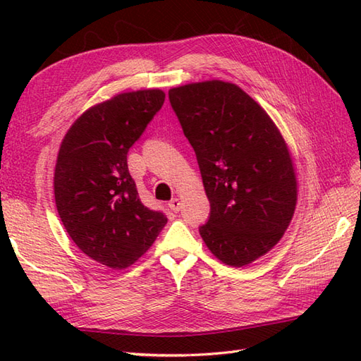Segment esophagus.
<instances>
[{
	"label": "esophagus",
	"instance_id": "obj_1",
	"mask_svg": "<svg viewBox=\"0 0 361 361\" xmlns=\"http://www.w3.org/2000/svg\"><path fill=\"white\" fill-rule=\"evenodd\" d=\"M169 208H171L173 212H178L181 209V202L180 198H172L171 202H169Z\"/></svg>",
	"mask_w": 361,
	"mask_h": 361
}]
</instances>
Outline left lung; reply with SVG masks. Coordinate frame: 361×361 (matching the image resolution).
Instances as JSON below:
<instances>
[{"label":"left lung","mask_w":361,"mask_h":361,"mask_svg":"<svg viewBox=\"0 0 361 361\" xmlns=\"http://www.w3.org/2000/svg\"><path fill=\"white\" fill-rule=\"evenodd\" d=\"M169 99L211 203L203 242L229 267L255 262L282 239L296 208L295 164L281 130L231 82L186 83Z\"/></svg>","instance_id":"obj_1"}]
</instances>
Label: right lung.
Segmentation results:
<instances>
[{"label": "right lung", "instance_id": "right-lung-1", "mask_svg": "<svg viewBox=\"0 0 361 361\" xmlns=\"http://www.w3.org/2000/svg\"><path fill=\"white\" fill-rule=\"evenodd\" d=\"M159 88L127 91L73 122L54 171L62 224L82 252L113 270L133 265L167 224L141 203L127 153L164 104Z\"/></svg>", "mask_w": 361, "mask_h": 361}]
</instances>
